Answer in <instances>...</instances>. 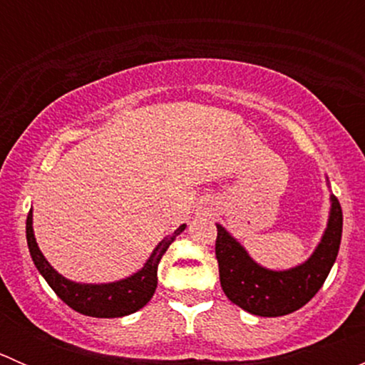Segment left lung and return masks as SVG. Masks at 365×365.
I'll return each instance as SVG.
<instances>
[{
  "label": "left lung",
  "mask_w": 365,
  "mask_h": 365,
  "mask_svg": "<svg viewBox=\"0 0 365 365\" xmlns=\"http://www.w3.org/2000/svg\"><path fill=\"white\" fill-rule=\"evenodd\" d=\"M329 226L314 254L300 267L284 272L267 270L254 263L245 249L217 224L215 256L222 292L244 311L275 318L304 307L323 286L336 263L342 237V210L336 196Z\"/></svg>",
  "instance_id": "obj_1"
}]
</instances>
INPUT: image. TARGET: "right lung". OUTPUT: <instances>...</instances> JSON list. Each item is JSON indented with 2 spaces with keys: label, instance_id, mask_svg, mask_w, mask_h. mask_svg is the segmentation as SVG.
Here are the masks:
<instances>
[{
  "label": "right lung",
  "instance_id": "add662e5",
  "mask_svg": "<svg viewBox=\"0 0 365 365\" xmlns=\"http://www.w3.org/2000/svg\"><path fill=\"white\" fill-rule=\"evenodd\" d=\"M31 224L33 215L31 210H29L28 219H26V238H28L29 254H31L35 267L38 268L47 284L53 288V292L68 307L84 316H93V318H121V316L132 314V312L145 307L155 293L157 268H159L162 256L168 251L171 242L185 230V224H182L171 237L164 238L138 274L130 275L123 281L109 282V284H79V282L65 279L47 263V259L42 256L38 245H36Z\"/></svg>",
  "mask_w": 365,
  "mask_h": 365
}]
</instances>
